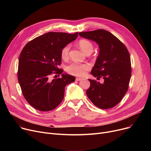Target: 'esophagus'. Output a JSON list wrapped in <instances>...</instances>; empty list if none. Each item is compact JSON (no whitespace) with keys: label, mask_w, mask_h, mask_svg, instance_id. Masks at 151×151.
<instances>
[{"label":"esophagus","mask_w":151,"mask_h":151,"mask_svg":"<svg viewBox=\"0 0 151 151\" xmlns=\"http://www.w3.org/2000/svg\"><path fill=\"white\" fill-rule=\"evenodd\" d=\"M81 80H82V78H76V81H81Z\"/></svg>","instance_id":"1"}]
</instances>
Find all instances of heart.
Returning <instances> with one entry per match:
<instances>
[{"label":"heart","instance_id":"obj_1","mask_svg":"<svg viewBox=\"0 0 151 151\" xmlns=\"http://www.w3.org/2000/svg\"><path fill=\"white\" fill-rule=\"evenodd\" d=\"M78 45L81 50L86 54H90L93 51V45L92 43L88 40L82 38L78 41ZM70 50V45H66L62 47L60 52V55L63 59L67 60L68 59ZM91 68V66L88 63H72L67 67L66 70L69 74L78 76H83L86 75L87 71H89Z\"/></svg>","mask_w":151,"mask_h":151}]
</instances>
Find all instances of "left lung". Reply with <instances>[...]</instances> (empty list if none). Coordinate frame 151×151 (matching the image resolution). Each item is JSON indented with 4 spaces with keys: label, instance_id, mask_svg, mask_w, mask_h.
<instances>
[{
    "label": "left lung",
    "instance_id": "1",
    "mask_svg": "<svg viewBox=\"0 0 151 151\" xmlns=\"http://www.w3.org/2000/svg\"><path fill=\"white\" fill-rule=\"evenodd\" d=\"M80 36L97 42L100 52L91 73L104 83L94 80L86 94L100 109H109L119 103L129 89L131 78L130 56L125 45L109 32L98 29L80 32Z\"/></svg>",
    "mask_w": 151,
    "mask_h": 151
}]
</instances>
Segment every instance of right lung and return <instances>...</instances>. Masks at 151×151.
I'll return each instance as SVG.
<instances>
[{
	"instance_id": "1",
	"label": "right lung",
	"mask_w": 151,
	"mask_h": 151,
	"mask_svg": "<svg viewBox=\"0 0 151 151\" xmlns=\"http://www.w3.org/2000/svg\"><path fill=\"white\" fill-rule=\"evenodd\" d=\"M70 34L50 32L28 42L20 54L18 80L24 97L34 108L48 111L56 108L64 97L65 86L75 77L62 74L60 52L62 47L77 38ZM53 74L62 75L51 81ZM56 76V75H55Z\"/></svg>"
}]
</instances>
